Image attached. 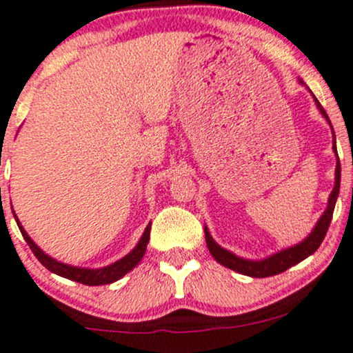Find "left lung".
<instances>
[{
	"label": "left lung",
	"instance_id": "1",
	"mask_svg": "<svg viewBox=\"0 0 353 353\" xmlns=\"http://www.w3.org/2000/svg\"><path fill=\"white\" fill-rule=\"evenodd\" d=\"M298 82H300L301 85H305L301 79L298 80ZM310 94H312V90H310ZM313 100H315V105L320 110V114L323 115L325 120H327L332 127V122H330V119H328L327 112H325V108L320 105V102L315 99V95H313ZM332 134H334V152L336 156L335 185H334V189H332L330 196H328L327 209H325L323 214L320 216V219L316 221V224H315V228L312 230V233H310L307 238L303 239V241H300L295 246L285 248V250H280L278 253L270 254V256H266L263 259H248V258L238 256V254L231 253V251L224 250L223 246H219L218 243L212 239L208 226H204V233H206V245L209 248V253L212 254V258H214L219 265L226 266V268H230L233 271H238V273L246 274V276H251V278H266V276H273V274L283 273V271L298 265V263L303 261L305 258H308L310 254H313L316 250H319L321 241H323L325 234H327L328 226H330V223H332V216H334L336 197H339V192H340V161H339V154H336V142H335L334 129H332Z\"/></svg>",
	"mask_w": 353,
	"mask_h": 353
}]
</instances>
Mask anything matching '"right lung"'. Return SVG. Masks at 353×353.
<instances>
[{
    "instance_id": "add662e5",
    "label": "right lung",
    "mask_w": 353,
    "mask_h": 353,
    "mask_svg": "<svg viewBox=\"0 0 353 353\" xmlns=\"http://www.w3.org/2000/svg\"><path fill=\"white\" fill-rule=\"evenodd\" d=\"M13 216H14V219H17V224H18L19 231H21L23 238H25V241L28 243V246L32 248L34 256L38 258V261H40L46 270L58 274V276H63V278H67V280L77 281V283H83L88 286L114 283V281H117L122 276H125L130 270H134L135 266L141 263L142 256L145 254L147 243H149V236H150V223H149L147 224L144 234L141 236V239H139V243L135 245L134 250L130 251V253H127L123 258H120L119 261L112 263V265H108V266H103V268H95V270L94 268H80V266L67 265V263L57 261L55 258L48 256L45 251H41L40 248L34 245L33 239L30 238L28 233L25 231V228L21 226V223H19L18 216L14 214V211H13Z\"/></svg>"
}]
</instances>
